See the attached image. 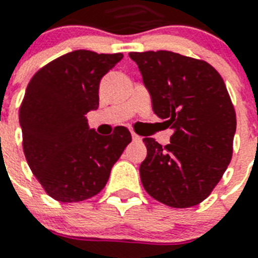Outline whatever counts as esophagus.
Instances as JSON below:
<instances>
[{
  "label": "esophagus",
  "mask_w": 258,
  "mask_h": 258,
  "mask_svg": "<svg viewBox=\"0 0 258 258\" xmlns=\"http://www.w3.org/2000/svg\"><path fill=\"white\" fill-rule=\"evenodd\" d=\"M131 137H133V141H135V142H141L142 141V138L139 137V135H137V134L134 133V131H131Z\"/></svg>",
  "instance_id": "34e87169"
}]
</instances>
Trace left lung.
I'll return each mask as SVG.
<instances>
[{"label": "left lung", "mask_w": 258, "mask_h": 258, "mask_svg": "<svg viewBox=\"0 0 258 258\" xmlns=\"http://www.w3.org/2000/svg\"><path fill=\"white\" fill-rule=\"evenodd\" d=\"M130 57L153 111L174 130L165 147L143 139L142 184L167 206H196L210 196L232 159L237 121L226 86L210 64L170 50L131 52Z\"/></svg>", "instance_id": "8db88e82"}]
</instances>
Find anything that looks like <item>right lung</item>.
<instances>
[{
  "label": "right lung",
  "mask_w": 258,
  "mask_h": 258,
  "mask_svg": "<svg viewBox=\"0 0 258 258\" xmlns=\"http://www.w3.org/2000/svg\"><path fill=\"white\" fill-rule=\"evenodd\" d=\"M123 58L78 49L34 74L20 107L22 146L30 170L48 196L79 202L100 192L131 134L119 125L101 137L86 115L99 107L101 78Z\"/></svg>",
  "instance_id": "right-lung-1"
}]
</instances>
